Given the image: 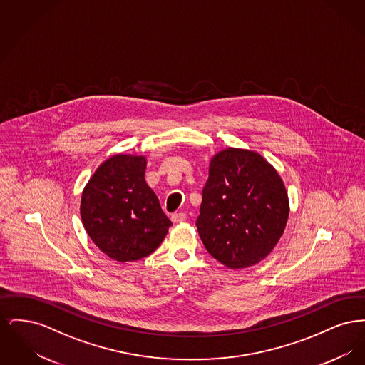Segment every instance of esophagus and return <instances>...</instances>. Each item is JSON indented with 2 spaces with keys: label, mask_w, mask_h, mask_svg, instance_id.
Returning a JSON list of instances; mask_svg holds the SVG:
<instances>
[{
  "label": "esophagus",
  "mask_w": 365,
  "mask_h": 365,
  "mask_svg": "<svg viewBox=\"0 0 365 365\" xmlns=\"http://www.w3.org/2000/svg\"><path fill=\"white\" fill-rule=\"evenodd\" d=\"M173 222L174 223H183V222H186L187 220V216H186V213H183V212H179V213H175L173 215Z\"/></svg>",
  "instance_id": "obj_1"
}]
</instances>
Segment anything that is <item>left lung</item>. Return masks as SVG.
Instances as JSON below:
<instances>
[{"instance_id": "8db88e82", "label": "left lung", "mask_w": 365, "mask_h": 365, "mask_svg": "<svg viewBox=\"0 0 365 365\" xmlns=\"http://www.w3.org/2000/svg\"><path fill=\"white\" fill-rule=\"evenodd\" d=\"M289 197L277 170L257 152L228 148L212 157L195 222L209 255L228 268H247L278 243Z\"/></svg>"}]
</instances>
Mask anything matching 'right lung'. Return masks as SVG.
<instances>
[{
    "instance_id": "obj_1",
    "label": "right lung",
    "mask_w": 365,
    "mask_h": 365,
    "mask_svg": "<svg viewBox=\"0 0 365 365\" xmlns=\"http://www.w3.org/2000/svg\"><path fill=\"white\" fill-rule=\"evenodd\" d=\"M146 157L104 161L82 192L81 216L91 241L119 262L153 253L173 226L146 180Z\"/></svg>"
}]
</instances>
